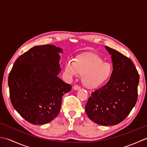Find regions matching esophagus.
I'll use <instances>...</instances> for the list:
<instances>
[{
	"label": "esophagus",
	"instance_id": "34e87169",
	"mask_svg": "<svg viewBox=\"0 0 147 147\" xmlns=\"http://www.w3.org/2000/svg\"><path fill=\"white\" fill-rule=\"evenodd\" d=\"M73 88H74V90H80V89L81 88V87H80V86H78V85H74V86Z\"/></svg>",
	"mask_w": 147,
	"mask_h": 147
}]
</instances>
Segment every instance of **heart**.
I'll return each mask as SVG.
<instances>
[{
    "label": "heart",
    "mask_w": 147,
    "mask_h": 147,
    "mask_svg": "<svg viewBox=\"0 0 147 147\" xmlns=\"http://www.w3.org/2000/svg\"><path fill=\"white\" fill-rule=\"evenodd\" d=\"M70 76L82 75L83 85L88 88H95L106 83L112 73V65L98 55L84 53L77 55L73 61H69L65 67Z\"/></svg>",
    "instance_id": "heart-1"
}]
</instances>
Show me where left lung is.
I'll use <instances>...</instances> for the list:
<instances>
[{"mask_svg": "<svg viewBox=\"0 0 147 147\" xmlns=\"http://www.w3.org/2000/svg\"><path fill=\"white\" fill-rule=\"evenodd\" d=\"M111 55L113 71L109 82L92 93L85 106L88 117L102 126L123 121L135 105L140 76L130 59L105 46Z\"/></svg>", "mask_w": 147, "mask_h": 147, "instance_id": "left-lung-1", "label": "left lung"}]
</instances>
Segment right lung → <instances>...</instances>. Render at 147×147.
Wrapping results in <instances>:
<instances>
[{"label":"right lung","mask_w":147,"mask_h":147,"mask_svg":"<svg viewBox=\"0 0 147 147\" xmlns=\"http://www.w3.org/2000/svg\"><path fill=\"white\" fill-rule=\"evenodd\" d=\"M60 52L52 45L34 47L16 59L9 73L11 104L33 124H47L57 117L62 96L71 90L57 76Z\"/></svg>","instance_id":"add662e5"}]
</instances>
